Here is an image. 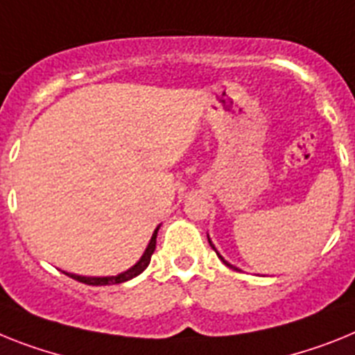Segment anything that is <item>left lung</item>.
<instances>
[{"label": "left lung", "instance_id": "obj_1", "mask_svg": "<svg viewBox=\"0 0 355 355\" xmlns=\"http://www.w3.org/2000/svg\"><path fill=\"white\" fill-rule=\"evenodd\" d=\"M207 240H209V236H207ZM209 245L213 247V249H214V245H213V242H211V240H209ZM214 252H216V254H218V258H220V260H222L223 263L227 265V267H231V269H234V270H240V269H238V267H234V265H231V263H229V261H225V260H223V258H222V256H220V252L216 251V249H214Z\"/></svg>", "mask_w": 355, "mask_h": 355}]
</instances>
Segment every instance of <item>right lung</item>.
I'll return each instance as SVG.
<instances>
[{
	"label": "right lung",
	"instance_id": "add662e5",
	"mask_svg": "<svg viewBox=\"0 0 355 355\" xmlns=\"http://www.w3.org/2000/svg\"><path fill=\"white\" fill-rule=\"evenodd\" d=\"M160 227V225H159ZM159 227L155 229L153 236H151L150 243H148V247H146L144 254H142V258L139 261H137L133 267H130L128 270H124V272L117 274V276H103V278H88V276H77V274H68L64 272L67 276H70V278L77 279V282H81V284H86V285H115V284H124V282H128V279L135 278V276H139V274L142 272V270L150 265V260H151V254H153L155 247H157V233H159Z\"/></svg>",
	"mask_w": 355,
	"mask_h": 355
}]
</instances>
